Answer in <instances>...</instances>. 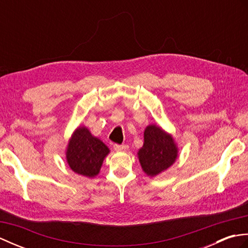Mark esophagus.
<instances>
[{"label": "esophagus", "instance_id": "34e87169", "mask_svg": "<svg viewBox=\"0 0 248 248\" xmlns=\"http://www.w3.org/2000/svg\"><path fill=\"white\" fill-rule=\"evenodd\" d=\"M129 148L128 145H114V149L115 151H127Z\"/></svg>", "mask_w": 248, "mask_h": 248}]
</instances>
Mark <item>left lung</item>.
I'll list each match as a JSON object with an SVG mask.
<instances>
[{"label": "left lung", "instance_id": "obj_1", "mask_svg": "<svg viewBox=\"0 0 248 248\" xmlns=\"http://www.w3.org/2000/svg\"><path fill=\"white\" fill-rule=\"evenodd\" d=\"M138 156L147 176L155 177L170 168L178 156V147L170 134L156 124H149L144 132V145Z\"/></svg>", "mask_w": 248, "mask_h": 248}]
</instances>
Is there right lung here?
I'll list each match as a JSON object with an SVG mask.
<instances>
[{
	"label": "right lung",
	"instance_id": "obj_1",
	"mask_svg": "<svg viewBox=\"0 0 248 248\" xmlns=\"http://www.w3.org/2000/svg\"><path fill=\"white\" fill-rule=\"evenodd\" d=\"M109 149L102 140L80 125L73 132L66 150L67 163L71 170L87 178L96 177Z\"/></svg>",
	"mask_w": 248,
	"mask_h": 248
}]
</instances>
